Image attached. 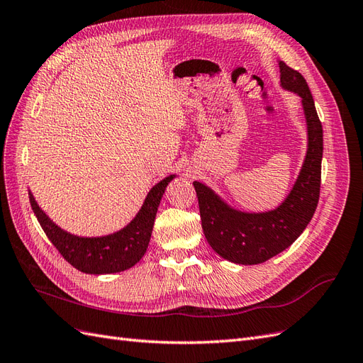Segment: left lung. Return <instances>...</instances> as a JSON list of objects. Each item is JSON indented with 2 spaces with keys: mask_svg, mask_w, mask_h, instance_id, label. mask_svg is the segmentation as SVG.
<instances>
[{
  "mask_svg": "<svg viewBox=\"0 0 363 363\" xmlns=\"http://www.w3.org/2000/svg\"><path fill=\"white\" fill-rule=\"evenodd\" d=\"M280 83L301 98L307 125V152L294 188L274 211L248 213L230 207L206 184L194 182L199 196L203 232L219 256L239 263L257 265L291 247L316 211L321 188L323 125L304 77L279 62Z\"/></svg>",
  "mask_w": 363,
  "mask_h": 363,
  "instance_id": "left-lung-1",
  "label": "left lung"
}]
</instances>
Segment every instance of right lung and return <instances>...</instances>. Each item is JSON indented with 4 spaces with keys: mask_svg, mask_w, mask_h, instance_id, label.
Segmentation results:
<instances>
[{
    "mask_svg": "<svg viewBox=\"0 0 363 363\" xmlns=\"http://www.w3.org/2000/svg\"><path fill=\"white\" fill-rule=\"evenodd\" d=\"M175 174L152 186L138 215L124 228L100 238H83L65 232L42 211L30 192V204L52 245L74 268L86 274L125 271L145 255L162 196Z\"/></svg>",
    "mask_w": 363,
    "mask_h": 363,
    "instance_id": "add662e5",
    "label": "right lung"
}]
</instances>
